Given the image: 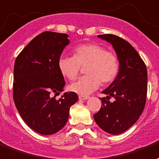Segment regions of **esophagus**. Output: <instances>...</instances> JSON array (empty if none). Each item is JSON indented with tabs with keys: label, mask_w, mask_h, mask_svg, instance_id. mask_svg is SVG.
Wrapping results in <instances>:
<instances>
[{
	"label": "esophagus",
	"mask_w": 159,
	"mask_h": 159,
	"mask_svg": "<svg viewBox=\"0 0 159 159\" xmlns=\"http://www.w3.org/2000/svg\"><path fill=\"white\" fill-rule=\"evenodd\" d=\"M89 98V96H87V95H79V99L81 101H85V100H88Z\"/></svg>",
	"instance_id": "1"
}]
</instances>
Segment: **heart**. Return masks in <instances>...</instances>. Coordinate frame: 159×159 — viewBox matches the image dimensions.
<instances>
[{"mask_svg": "<svg viewBox=\"0 0 159 159\" xmlns=\"http://www.w3.org/2000/svg\"><path fill=\"white\" fill-rule=\"evenodd\" d=\"M85 67L86 76L70 84V89L81 95H87L101 85L109 84L117 78L120 61L115 52L107 51L97 43L81 44L75 48L74 56H63L58 60V69L64 77L74 80Z\"/></svg>", "mask_w": 159, "mask_h": 159, "instance_id": "heart-1", "label": "heart"}]
</instances>
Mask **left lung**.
I'll return each mask as SVG.
<instances>
[{"label": "left lung", "instance_id": "1", "mask_svg": "<svg viewBox=\"0 0 159 159\" xmlns=\"http://www.w3.org/2000/svg\"><path fill=\"white\" fill-rule=\"evenodd\" d=\"M112 44L120 61L117 78L102 91L101 108L94 115L95 122L110 134L130 128L142 115L147 100L148 71L138 52L125 39L113 34L98 35ZM113 97L114 102L109 101Z\"/></svg>", "mask_w": 159, "mask_h": 159}]
</instances>
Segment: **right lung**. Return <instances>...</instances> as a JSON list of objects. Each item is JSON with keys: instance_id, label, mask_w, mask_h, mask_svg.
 Segmentation results:
<instances>
[{"instance_id": "add662e5", "label": "right lung", "mask_w": 159, "mask_h": 159, "mask_svg": "<svg viewBox=\"0 0 159 159\" xmlns=\"http://www.w3.org/2000/svg\"><path fill=\"white\" fill-rule=\"evenodd\" d=\"M66 33L43 32L27 44L14 64L13 100L19 114L30 128L42 135L62 129L70 116V107L78 101L75 92L64 90L58 60L69 44Z\"/></svg>"}]
</instances>
